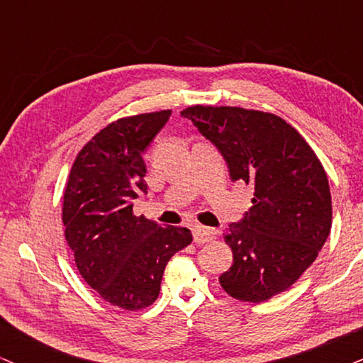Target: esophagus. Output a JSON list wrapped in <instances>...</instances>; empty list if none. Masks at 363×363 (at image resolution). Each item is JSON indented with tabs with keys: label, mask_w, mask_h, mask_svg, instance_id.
Segmentation results:
<instances>
[{
	"label": "esophagus",
	"mask_w": 363,
	"mask_h": 363,
	"mask_svg": "<svg viewBox=\"0 0 363 363\" xmlns=\"http://www.w3.org/2000/svg\"><path fill=\"white\" fill-rule=\"evenodd\" d=\"M216 236V231L211 228H203V225H195L194 228V241L199 242V245H203V242L212 241Z\"/></svg>",
	"instance_id": "1"
}]
</instances>
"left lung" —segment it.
Instances as JSON below:
<instances>
[{
	"label": "left lung",
	"mask_w": 363,
	"mask_h": 363,
	"mask_svg": "<svg viewBox=\"0 0 363 363\" xmlns=\"http://www.w3.org/2000/svg\"><path fill=\"white\" fill-rule=\"evenodd\" d=\"M182 115L223 155L233 182L255 186L253 207L224 236L233 265L219 282L234 299H272L297 282L330 236L325 168L299 132L274 113L195 105Z\"/></svg>",
	"instance_id": "1"
}]
</instances>
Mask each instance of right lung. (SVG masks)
Listing matches in <instances>:
<instances>
[{"label":"right lung","mask_w":363,"mask_h":363,"mask_svg":"<svg viewBox=\"0 0 363 363\" xmlns=\"http://www.w3.org/2000/svg\"><path fill=\"white\" fill-rule=\"evenodd\" d=\"M172 110L108 123L79 151L62 202L66 241L81 277L101 299L127 311L157 299L166 263L191 242L186 228L132 214L147 194L144 152Z\"/></svg>","instance_id":"1"}]
</instances>
